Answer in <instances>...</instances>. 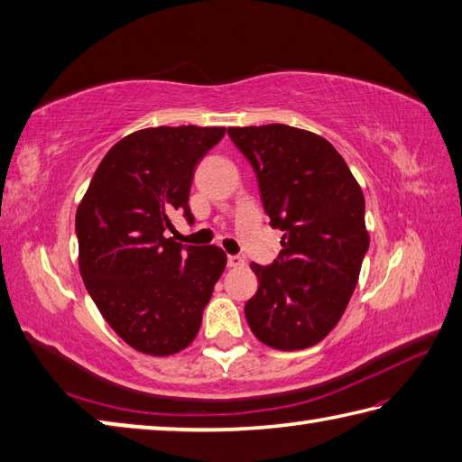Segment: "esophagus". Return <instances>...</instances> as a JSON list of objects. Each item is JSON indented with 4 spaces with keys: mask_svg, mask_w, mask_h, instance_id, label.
<instances>
[{
    "mask_svg": "<svg viewBox=\"0 0 462 462\" xmlns=\"http://www.w3.org/2000/svg\"><path fill=\"white\" fill-rule=\"evenodd\" d=\"M244 264H246V260H244L242 256H228V266L230 268H242Z\"/></svg>",
    "mask_w": 462,
    "mask_h": 462,
    "instance_id": "obj_1",
    "label": "esophagus"
}]
</instances>
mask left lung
Here are the masks:
<instances>
[{
  "instance_id": "obj_1",
  "label": "left lung",
  "mask_w": 462,
  "mask_h": 462,
  "mask_svg": "<svg viewBox=\"0 0 462 462\" xmlns=\"http://www.w3.org/2000/svg\"><path fill=\"white\" fill-rule=\"evenodd\" d=\"M228 134L256 171L270 224L284 232L273 266L250 264L258 291L244 306L248 327L276 350L319 345L345 314L370 244L363 189L319 134L286 124Z\"/></svg>"
}]
</instances>
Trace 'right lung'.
<instances>
[{
	"label": "right lung",
	"mask_w": 462,
	"mask_h": 462,
	"mask_svg": "<svg viewBox=\"0 0 462 462\" xmlns=\"http://www.w3.org/2000/svg\"><path fill=\"white\" fill-rule=\"evenodd\" d=\"M226 128L158 125L125 135L99 162L76 212L78 264L104 320L142 355L192 345L218 282V246L166 238L170 216L188 208L194 168Z\"/></svg>",
	"instance_id": "right-lung-1"
}]
</instances>
